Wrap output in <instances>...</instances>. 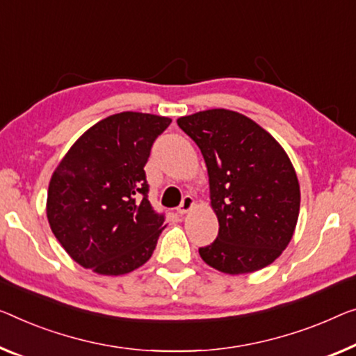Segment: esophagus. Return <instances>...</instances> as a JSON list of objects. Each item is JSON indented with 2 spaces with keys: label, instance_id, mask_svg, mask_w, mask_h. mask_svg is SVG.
<instances>
[{
  "label": "esophagus",
  "instance_id": "esophagus-1",
  "mask_svg": "<svg viewBox=\"0 0 356 356\" xmlns=\"http://www.w3.org/2000/svg\"><path fill=\"white\" fill-rule=\"evenodd\" d=\"M195 208V200H193V196H190V195H185L184 196V200H182V203H180V206H179V209H177V212L179 214H187L188 211H192Z\"/></svg>",
  "mask_w": 356,
  "mask_h": 356
}]
</instances>
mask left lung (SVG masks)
I'll return each mask as SVG.
<instances>
[{
    "label": "left lung",
    "mask_w": 356,
    "mask_h": 356,
    "mask_svg": "<svg viewBox=\"0 0 356 356\" xmlns=\"http://www.w3.org/2000/svg\"><path fill=\"white\" fill-rule=\"evenodd\" d=\"M177 124L200 147L209 176L211 208L219 220L212 245L200 248L209 267L227 275L257 272L293 240L300 187L288 153L256 121L212 108Z\"/></svg>",
    "instance_id": "obj_1"
}]
</instances>
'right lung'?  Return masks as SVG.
Masks as SVG:
<instances>
[{
  "label": "right lung",
  "instance_id": "obj_1",
  "mask_svg": "<svg viewBox=\"0 0 356 356\" xmlns=\"http://www.w3.org/2000/svg\"><path fill=\"white\" fill-rule=\"evenodd\" d=\"M171 118L121 111L84 131L52 172L46 216L68 256L97 275L139 268L155 251L164 217L147 200L144 166Z\"/></svg>",
  "mask_w": 356,
  "mask_h": 356
}]
</instances>
